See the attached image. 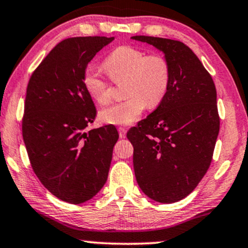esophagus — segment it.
Instances as JSON below:
<instances>
[{
  "instance_id": "34e87169",
  "label": "esophagus",
  "mask_w": 248,
  "mask_h": 248,
  "mask_svg": "<svg viewBox=\"0 0 248 248\" xmlns=\"http://www.w3.org/2000/svg\"><path fill=\"white\" fill-rule=\"evenodd\" d=\"M118 130H119V136H120V139H124V137H126V134H127L126 128L120 127Z\"/></svg>"
}]
</instances>
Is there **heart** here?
Returning <instances> with one entry per match:
<instances>
[{"instance_id": "heart-1", "label": "heart", "mask_w": 248, "mask_h": 248, "mask_svg": "<svg viewBox=\"0 0 248 248\" xmlns=\"http://www.w3.org/2000/svg\"><path fill=\"white\" fill-rule=\"evenodd\" d=\"M104 68L115 83H124L126 101L99 112V119L108 124L128 126L142 114L147 105L160 103L170 82V65L160 54L146 55L142 49L130 46H118L104 61ZM83 87L93 101L106 104L109 99L108 82L98 72L88 68L83 74Z\"/></svg>"}]
</instances>
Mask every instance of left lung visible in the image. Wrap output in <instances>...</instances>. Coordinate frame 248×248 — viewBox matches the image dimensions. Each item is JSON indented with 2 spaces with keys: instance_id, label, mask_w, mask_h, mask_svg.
I'll use <instances>...</instances> for the list:
<instances>
[{
  "instance_id": "left-lung-1",
  "label": "left lung",
  "mask_w": 248,
  "mask_h": 248,
  "mask_svg": "<svg viewBox=\"0 0 248 248\" xmlns=\"http://www.w3.org/2000/svg\"><path fill=\"white\" fill-rule=\"evenodd\" d=\"M131 39L161 51L170 82L158 108L127 133L134 146V170L140 190L158 202L186 198L211 165L220 118L212 77L189 46L170 39Z\"/></svg>"
}]
</instances>
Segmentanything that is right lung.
I'll return each mask as SVG.
<instances>
[{
    "label": "right lung",
    "mask_w": 248,
    "mask_h": 248,
    "mask_svg": "<svg viewBox=\"0 0 248 248\" xmlns=\"http://www.w3.org/2000/svg\"><path fill=\"white\" fill-rule=\"evenodd\" d=\"M113 40L80 36L62 41L28 82L25 146L41 183L62 202H86L108 181L119 134L112 124L87 130L96 108L82 80L88 62Z\"/></svg>",
    "instance_id": "right-lung-1"
}]
</instances>
